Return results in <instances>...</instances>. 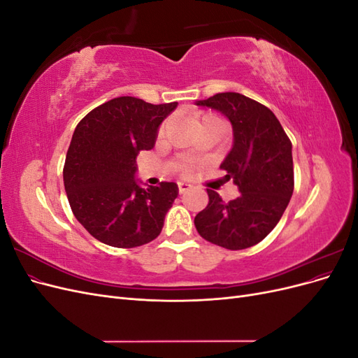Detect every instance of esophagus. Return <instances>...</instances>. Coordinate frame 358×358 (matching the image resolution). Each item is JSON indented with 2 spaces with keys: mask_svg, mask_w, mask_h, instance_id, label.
<instances>
[{
  "mask_svg": "<svg viewBox=\"0 0 358 358\" xmlns=\"http://www.w3.org/2000/svg\"><path fill=\"white\" fill-rule=\"evenodd\" d=\"M178 188H179V192L182 194V192H185V191H188L191 188V183H188V182H178Z\"/></svg>",
  "mask_w": 358,
  "mask_h": 358,
  "instance_id": "obj_1",
  "label": "esophagus"
}]
</instances>
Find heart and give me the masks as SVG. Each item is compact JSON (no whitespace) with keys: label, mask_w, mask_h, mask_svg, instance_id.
<instances>
[{"label":"heart","mask_w":358,"mask_h":358,"mask_svg":"<svg viewBox=\"0 0 358 358\" xmlns=\"http://www.w3.org/2000/svg\"><path fill=\"white\" fill-rule=\"evenodd\" d=\"M179 170L183 173V175H189L191 170H192V164H191V162H188V161L182 162V166L179 167Z\"/></svg>","instance_id":"heart-1"}]
</instances>
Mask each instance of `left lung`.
I'll return each instance as SVG.
<instances>
[{
  "mask_svg": "<svg viewBox=\"0 0 358 358\" xmlns=\"http://www.w3.org/2000/svg\"><path fill=\"white\" fill-rule=\"evenodd\" d=\"M197 106L229 117L233 148L222 161L239 197L225 203L208 189L209 204L194 218L199 234L231 251L262 242L284 215L294 189L292 145L268 107L237 92H221Z\"/></svg>",
  "mask_w": 358,
  "mask_h": 358,
  "instance_id": "1",
  "label": "left lung"
}]
</instances>
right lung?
Here are the masks:
<instances>
[{"label": "right lung", "mask_w": 358, "mask_h": 358, "mask_svg": "<svg viewBox=\"0 0 358 358\" xmlns=\"http://www.w3.org/2000/svg\"><path fill=\"white\" fill-rule=\"evenodd\" d=\"M178 103L150 104L117 96L76 127L64 164L70 208L91 236L109 246L136 248L159 236L178 197L175 182L140 187L136 158L155 145L161 122Z\"/></svg>", "instance_id": "right-lung-1"}]
</instances>
